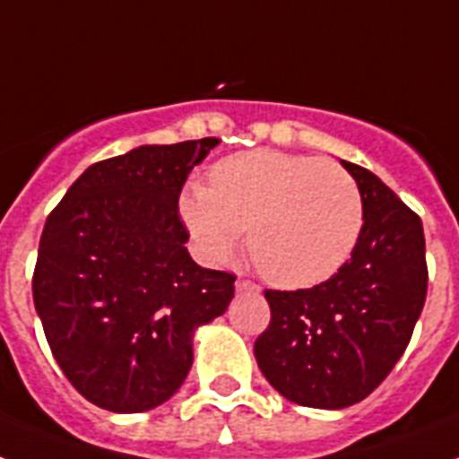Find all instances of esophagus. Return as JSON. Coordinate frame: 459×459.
Wrapping results in <instances>:
<instances>
[{"label":"esophagus","mask_w":459,"mask_h":459,"mask_svg":"<svg viewBox=\"0 0 459 459\" xmlns=\"http://www.w3.org/2000/svg\"><path fill=\"white\" fill-rule=\"evenodd\" d=\"M236 290L238 292H259V285H255L252 281H245V278H240V281L236 282Z\"/></svg>","instance_id":"1"}]
</instances>
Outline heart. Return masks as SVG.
<instances>
[{
	"label": "heart",
	"mask_w": 459,
	"mask_h": 459,
	"mask_svg": "<svg viewBox=\"0 0 459 459\" xmlns=\"http://www.w3.org/2000/svg\"><path fill=\"white\" fill-rule=\"evenodd\" d=\"M212 186L181 193L178 214L200 255L226 262L249 229V255L266 281L311 288L351 256L363 197L344 167L278 151H242L212 167Z\"/></svg>",
	"instance_id": "obj_1"
}]
</instances>
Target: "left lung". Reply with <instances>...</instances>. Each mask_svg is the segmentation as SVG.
Instances as JSON below:
<instances>
[{"instance_id": "left-lung-1", "label": "left lung", "mask_w": 459, "mask_h": 459, "mask_svg": "<svg viewBox=\"0 0 459 459\" xmlns=\"http://www.w3.org/2000/svg\"><path fill=\"white\" fill-rule=\"evenodd\" d=\"M363 197V230L330 281L266 290L259 370L292 403L342 411L370 396L403 356L427 297L422 221L372 171L342 160Z\"/></svg>"}]
</instances>
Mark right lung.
Returning <instances> with one entry per match:
<instances>
[{"label": "right lung", "mask_w": 459, "mask_h": 459, "mask_svg": "<svg viewBox=\"0 0 459 459\" xmlns=\"http://www.w3.org/2000/svg\"><path fill=\"white\" fill-rule=\"evenodd\" d=\"M219 139L139 145L87 167L44 223L32 297L56 363L110 412L169 401L193 337L229 308L236 275L197 266L178 217L186 178Z\"/></svg>", "instance_id": "right-lung-1"}]
</instances>
